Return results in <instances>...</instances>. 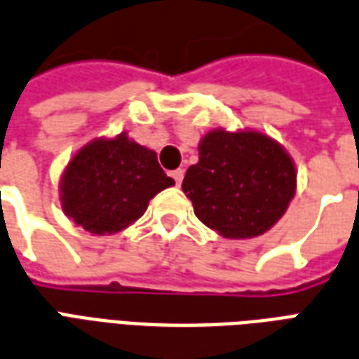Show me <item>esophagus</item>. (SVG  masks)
<instances>
[{"mask_svg": "<svg viewBox=\"0 0 359 359\" xmlns=\"http://www.w3.org/2000/svg\"><path fill=\"white\" fill-rule=\"evenodd\" d=\"M172 177H174V180H176L177 185H180V183L183 182V170H182V168L174 170V172H172Z\"/></svg>", "mask_w": 359, "mask_h": 359, "instance_id": "1", "label": "esophagus"}]
</instances>
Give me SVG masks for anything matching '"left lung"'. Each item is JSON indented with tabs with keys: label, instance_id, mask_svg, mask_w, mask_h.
I'll list each match as a JSON object with an SVG mask.
<instances>
[{
	"label": "left lung",
	"instance_id": "left-lung-1",
	"mask_svg": "<svg viewBox=\"0 0 359 359\" xmlns=\"http://www.w3.org/2000/svg\"><path fill=\"white\" fill-rule=\"evenodd\" d=\"M183 193L206 227L226 239H252L283 216L297 191V168L276 140L256 130H212L198 143Z\"/></svg>",
	"mask_w": 359,
	"mask_h": 359
}]
</instances>
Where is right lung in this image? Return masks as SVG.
<instances>
[{
	"mask_svg": "<svg viewBox=\"0 0 359 359\" xmlns=\"http://www.w3.org/2000/svg\"><path fill=\"white\" fill-rule=\"evenodd\" d=\"M172 185L156 153L120 133L83 145L62 172L59 191L62 212L76 226L112 235L140 219L149 201Z\"/></svg>",
	"mask_w": 359,
	"mask_h": 359,
	"instance_id": "obj_1",
	"label": "right lung"
}]
</instances>
